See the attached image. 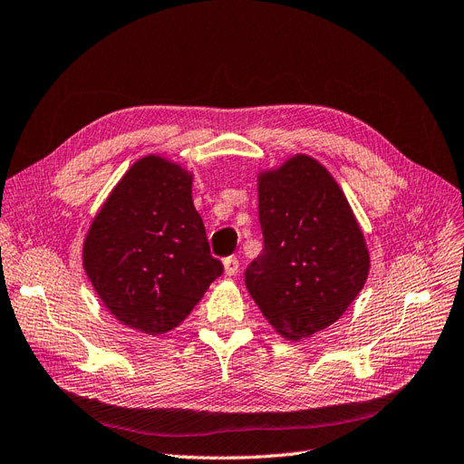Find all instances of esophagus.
<instances>
[{
    "label": "esophagus",
    "mask_w": 464,
    "mask_h": 464,
    "mask_svg": "<svg viewBox=\"0 0 464 464\" xmlns=\"http://www.w3.org/2000/svg\"><path fill=\"white\" fill-rule=\"evenodd\" d=\"M223 271H226L227 277H233L238 273V258L237 256H229V258L223 260Z\"/></svg>",
    "instance_id": "34e87169"
}]
</instances>
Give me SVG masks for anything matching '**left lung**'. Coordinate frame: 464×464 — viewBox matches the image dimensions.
<instances>
[{"label": "left lung", "mask_w": 464, "mask_h": 464, "mask_svg": "<svg viewBox=\"0 0 464 464\" xmlns=\"http://www.w3.org/2000/svg\"><path fill=\"white\" fill-rule=\"evenodd\" d=\"M264 252L245 281L267 323L286 340L331 327L362 293L371 254L331 171L307 154L258 171Z\"/></svg>", "instance_id": "1"}]
</instances>
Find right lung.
Instances as JSON below:
<instances>
[{"mask_svg": "<svg viewBox=\"0 0 464 464\" xmlns=\"http://www.w3.org/2000/svg\"><path fill=\"white\" fill-rule=\"evenodd\" d=\"M82 264L109 314L160 336L185 321L223 266L193 204V171L160 154L135 160L92 219Z\"/></svg>", "mask_w": 464, "mask_h": 464, "instance_id": "1", "label": "right lung"}]
</instances>
